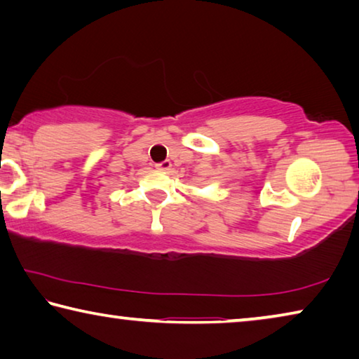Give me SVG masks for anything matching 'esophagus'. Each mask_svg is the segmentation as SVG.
<instances>
[{
  "label": "esophagus",
  "instance_id": "obj_1",
  "mask_svg": "<svg viewBox=\"0 0 359 359\" xmlns=\"http://www.w3.org/2000/svg\"><path fill=\"white\" fill-rule=\"evenodd\" d=\"M171 161L169 160H165V161H161V163H158L156 165V169L158 171H169V169H171Z\"/></svg>",
  "mask_w": 359,
  "mask_h": 359
}]
</instances>
